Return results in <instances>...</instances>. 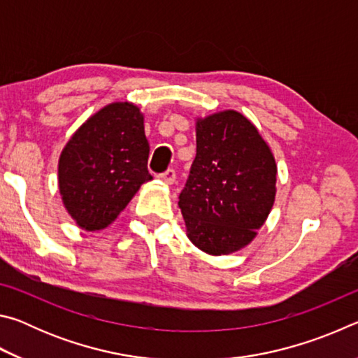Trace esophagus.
Masks as SVG:
<instances>
[{
	"label": "esophagus",
	"instance_id": "34e87169",
	"mask_svg": "<svg viewBox=\"0 0 358 358\" xmlns=\"http://www.w3.org/2000/svg\"><path fill=\"white\" fill-rule=\"evenodd\" d=\"M157 178H159L161 181H164V183H167V185H172L173 181L177 180V173H175L173 169H167L166 172L157 175Z\"/></svg>",
	"mask_w": 358,
	"mask_h": 358
}]
</instances>
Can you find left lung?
<instances>
[{
  "label": "left lung",
  "mask_w": 358,
  "mask_h": 358,
  "mask_svg": "<svg viewBox=\"0 0 358 358\" xmlns=\"http://www.w3.org/2000/svg\"><path fill=\"white\" fill-rule=\"evenodd\" d=\"M197 153L180 194L186 232L199 250L221 256L245 248L276 194V162L250 120L235 110L199 118Z\"/></svg>",
  "instance_id": "left-lung-1"
}]
</instances>
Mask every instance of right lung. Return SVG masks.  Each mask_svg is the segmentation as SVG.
<instances>
[{
	"label": "right lung",
	"mask_w": 358,
	"mask_h": 358,
	"mask_svg": "<svg viewBox=\"0 0 358 358\" xmlns=\"http://www.w3.org/2000/svg\"><path fill=\"white\" fill-rule=\"evenodd\" d=\"M143 115L113 102L76 131L62 151L58 185L68 213L85 230H101L126 208L148 172Z\"/></svg>",
	"instance_id": "right-lung-1"
}]
</instances>
